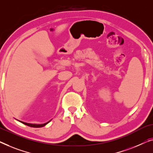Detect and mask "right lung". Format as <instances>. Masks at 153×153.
<instances>
[{
  "instance_id": "add662e5",
  "label": "right lung",
  "mask_w": 153,
  "mask_h": 153,
  "mask_svg": "<svg viewBox=\"0 0 153 153\" xmlns=\"http://www.w3.org/2000/svg\"><path fill=\"white\" fill-rule=\"evenodd\" d=\"M49 122H50V121H49ZM49 122L45 123V124H29V123H25V122H21L22 123V124H25V125H27V126H28L33 127V128H40V127H42V126H45V125H46L47 124H48V123H49Z\"/></svg>"
}]
</instances>
